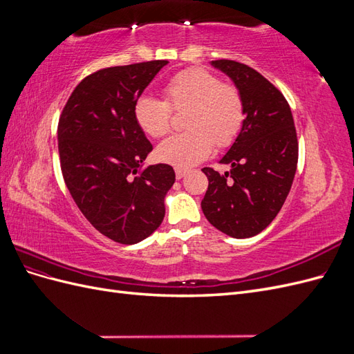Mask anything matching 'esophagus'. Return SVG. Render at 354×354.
<instances>
[{
  "label": "esophagus",
  "instance_id": "34e87169",
  "mask_svg": "<svg viewBox=\"0 0 354 354\" xmlns=\"http://www.w3.org/2000/svg\"><path fill=\"white\" fill-rule=\"evenodd\" d=\"M186 174H187V171H186V169H180V168H177V169H176V178H177V180L183 178Z\"/></svg>",
  "mask_w": 354,
  "mask_h": 354
}]
</instances>
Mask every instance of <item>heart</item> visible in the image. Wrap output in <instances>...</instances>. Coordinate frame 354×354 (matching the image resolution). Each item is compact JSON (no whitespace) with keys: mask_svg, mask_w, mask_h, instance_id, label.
Segmentation results:
<instances>
[{"mask_svg":"<svg viewBox=\"0 0 354 354\" xmlns=\"http://www.w3.org/2000/svg\"><path fill=\"white\" fill-rule=\"evenodd\" d=\"M165 100L142 95L134 103V118L142 130L159 138L171 131V109H189L186 133L173 136L156 149V158L177 168H189L224 149L239 136L245 103L236 85L223 82L207 69L181 71L162 90Z\"/></svg>","mask_w":354,"mask_h":354,"instance_id":"1","label":"heart"}]
</instances>
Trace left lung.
Segmentation results:
<instances>
[{
  "mask_svg": "<svg viewBox=\"0 0 354 354\" xmlns=\"http://www.w3.org/2000/svg\"><path fill=\"white\" fill-rule=\"evenodd\" d=\"M239 88L245 120L236 140L220 164V174L202 168L208 190L203 216L232 238H251L263 232L281 211L291 190L298 162V140L292 112L283 94L260 72L234 60H212Z\"/></svg>",
  "mask_w": 354,
  "mask_h": 354,
  "instance_id": "left-lung-1",
  "label": "left lung"
}]
</instances>
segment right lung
<instances>
[{"instance_id":"1","label":"right lung","mask_w":354,"mask_h":354,"mask_svg":"<svg viewBox=\"0 0 354 354\" xmlns=\"http://www.w3.org/2000/svg\"><path fill=\"white\" fill-rule=\"evenodd\" d=\"M167 60L104 68L85 77L62 111L60 168L71 195L95 230L133 245L164 220L176 181L171 165H140L153 146L134 118V103Z\"/></svg>"}]
</instances>
